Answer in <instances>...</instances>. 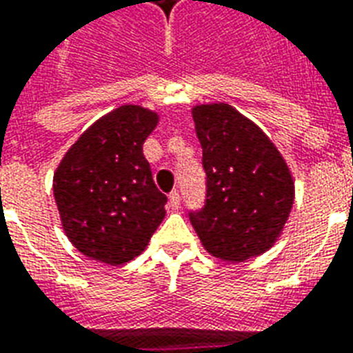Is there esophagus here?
Wrapping results in <instances>:
<instances>
[{"mask_svg": "<svg viewBox=\"0 0 353 353\" xmlns=\"http://www.w3.org/2000/svg\"><path fill=\"white\" fill-rule=\"evenodd\" d=\"M168 203H170L172 209H177V207L181 205V196L177 190H172L170 194H168Z\"/></svg>", "mask_w": 353, "mask_h": 353, "instance_id": "34e87169", "label": "esophagus"}]
</instances>
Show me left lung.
I'll return each instance as SVG.
<instances>
[{"label":"left lung","instance_id":"left-lung-1","mask_svg":"<svg viewBox=\"0 0 353 353\" xmlns=\"http://www.w3.org/2000/svg\"><path fill=\"white\" fill-rule=\"evenodd\" d=\"M205 201L188 211L214 257L246 261L272 246L294 201L287 163L270 139L228 103L194 107Z\"/></svg>","mask_w":353,"mask_h":353}]
</instances>
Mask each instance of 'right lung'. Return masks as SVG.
Returning <instances> with one entry per match:
<instances>
[{
    "label": "right lung",
    "mask_w": 353,
    "mask_h": 353,
    "mask_svg": "<svg viewBox=\"0 0 353 353\" xmlns=\"http://www.w3.org/2000/svg\"><path fill=\"white\" fill-rule=\"evenodd\" d=\"M155 125V112L122 105L81 134L53 176L64 231L90 259H134L165 219L168 198L155 187L142 153Z\"/></svg>",
    "instance_id": "right-lung-1"
}]
</instances>
